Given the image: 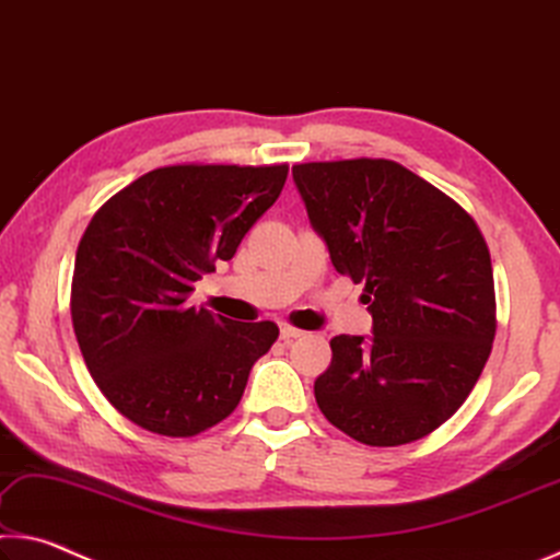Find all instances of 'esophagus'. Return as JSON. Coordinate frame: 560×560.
Here are the masks:
<instances>
[{"mask_svg": "<svg viewBox=\"0 0 560 560\" xmlns=\"http://www.w3.org/2000/svg\"><path fill=\"white\" fill-rule=\"evenodd\" d=\"M302 335H305V332H302V329L292 327L288 323H280V337H282V340H298V337H302Z\"/></svg>", "mask_w": 560, "mask_h": 560, "instance_id": "1", "label": "esophagus"}]
</instances>
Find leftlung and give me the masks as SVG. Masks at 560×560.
<instances>
[{
    "mask_svg": "<svg viewBox=\"0 0 560 560\" xmlns=\"http://www.w3.org/2000/svg\"><path fill=\"white\" fill-rule=\"evenodd\" d=\"M335 270L364 282L372 337H332L317 407L366 446L432 434L479 382L497 335L487 241L432 183L387 159L292 166Z\"/></svg>",
    "mask_w": 560,
    "mask_h": 560,
    "instance_id": "obj_1",
    "label": "left lung"
}]
</instances>
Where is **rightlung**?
Wrapping results in <instances>:
<instances>
[{
	"label": "right lung",
	"instance_id": "obj_1",
	"mask_svg": "<svg viewBox=\"0 0 560 560\" xmlns=\"http://www.w3.org/2000/svg\"><path fill=\"white\" fill-rule=\"evenodd\" d=\"M285 178L288 163H178L143 173L91 218L71 323L96 387L136 427L196 436L233 415L280 329L213 315L188 295L233 258Z\"/></svg>",
	"mask_w": 560,
	"mask_h": 560
}]
</instances>
